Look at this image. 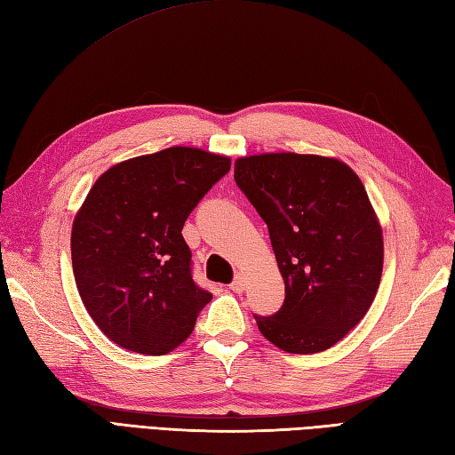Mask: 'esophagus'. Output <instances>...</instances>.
Returning <instances> with one entry per match:
<instances>
[{"label": "esophagus", "mask_w": 455, "mask_h": 455, "mask_svg": "<svg viewBox=\"0 0 455 455\" xmlns=\"http://www.w3.org/2000/svg\"><path fill=\"white\" fill-rule=\"evenodd\" d=\"M244 287H246V279H244V275H242V273H238L235 281L228 284V289L235 291V292H242V291H244Z\"/></svg>", "instance_id": "esophagus-1"}]
</instances>
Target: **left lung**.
<instances>
[{"instance_id":"1","label":"left lung","mask_w":455,"mask_h":455,"mask_svg":"<svg viewBox=\"0 0 455 455\" xmlns=\"http://www.w3.org/2000/svg\"><path fill=\"white\" fill-rule=\"evenodd\" d=\"M235 182L266 220L284 281L273 315H253L287 353H320L364 318L384 266L382 228L358 176L337 158L242 156Z\"/></svg>"}]
</instances>
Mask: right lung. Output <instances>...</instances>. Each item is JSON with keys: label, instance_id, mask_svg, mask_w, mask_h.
<instances>
[{"label": "right lung", "instance_id": "add662e5", "mask_svg": "<svg viewBox=\"0 0 455 455\" xmlns=\"http://www.w3.org/2000/svg\"><path fill=\"white\" fill-rule=\"evenodd\" d=\"M230 171V158L171 147L104 172L73 220V275L110 341L166 355L194 331L213 294L192 277L186 219Z\"/></svg>", "mask_w": 455, "mask_h": 455}]
</instances>
